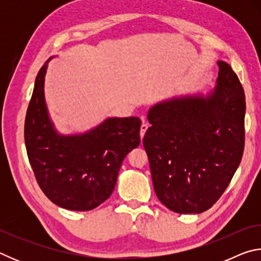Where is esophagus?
<instances>
[{
	"instance_id": "1",
	"label": "esophagus",
	"mask_w": 261,
	"mask_h": 261,
	"mask_svg": "<svg viewBox=\"0 0 261 261\" xmlns=\"http://www.w3.org/2000/svg\"><path fill=\"white\" fill-rule=\"evenodd\" d=\"M148 129V124L147 123H143V124H141V126H140V138L143 139L144 138V136H145V132H146V130Z\"/></svg>"
}]
</instances>
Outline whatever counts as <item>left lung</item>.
<instances>
[{"label":"left lung","mask_w":261,"mask_h":261,"mask_svg":"<svg viewBox=\"0 0 261 261\" xmlns=\"http://www.w3.org/2000/svg\"><path fill=\"white\" fill-rule=\"evenodd\" d=\"M206 94H185L149 108L143 139L154 191L179 214L211 208L230 183L244 151L245 94L230 65Z\"/></svg>","instance_id":"left-lung-1"}]
</instances>
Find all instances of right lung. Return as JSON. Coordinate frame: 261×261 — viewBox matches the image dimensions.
Returning a JSON list of instances; mask_svg holds the SVG:
<instances>
[{"label":"right lung","instance_id":"add662e5","mask_svg":"<svg viewBox=\"0 0 261 261\" xmlns=\"http://www.w3.org/2000/svg\"><path fill=\"white\" fill-rule=\"evenodd\" d=\"M50 57L39 71L25 118V145L39 187L62 208L91 211L107 200L124 158L140 144L138 117H108L82 134L55 129L45 100Z\"/></svg>","mask_w":261,"mask_h":261}]
</instances>
